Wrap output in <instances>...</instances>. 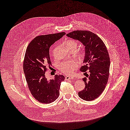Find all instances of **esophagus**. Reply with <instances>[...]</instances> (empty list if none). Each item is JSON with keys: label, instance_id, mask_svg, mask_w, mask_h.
I'll return each instance as SVG.
<instances>
[{"label": "esophagus", "instance_id": "1", "mask_svg": "<svg viewBox=\"0 0 130 130\" xmlns=\"http://www.w3.org/2000/svg\"><path fill=\"white\" fill-rule=\"evenodd\" d=\"M74 77L73 76H67L66 77V80H68V79H73Z\"/></svg>", "mask_w": 130, "mask_h": 130}]
</instances>
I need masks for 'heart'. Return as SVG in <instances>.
<instances>
[{
	"instance_id": "b5f03b06",
	"label": "heart",
	"mask_w": 130,
	"mask_h": 130,
	"mask_svg": "<svg viewBox=\"0 0 130 130\" xmlns=\"http://www.w3.org/2000/svg\"><path fill=\"white\" fill-rule=\"evenodd\" d=\"M66 46L70 51H75L77 47V43L74 40H69L66 43ZM77 56L80 58H84L86 56V51L82 50L77 53ZM78 65V62L75 60L64 61L60 64V70L62 73L67 75L73 73L76 70Z\"/></svg>"
}]
</instances>
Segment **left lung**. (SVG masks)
Returning <instances> with one entry per match:
<instances>
[{
    "label": "left lung",
    "instance_id": "left-lung-1",
    "mask_svg": "<svg viewBox=\"0 0 130 130\" xmlns=\"http://www.w3.org/2000/svg\"><path fill=\"white\" fill-rule=\"evenodd\" d=\"M67 36L80 41L85 46L84 63L86 64L80 69L86 76L83 78L85 88L78 94L84 100H94L104 91L109 79L110 58L107 47L100 37L89 30H75ZM87 70L90 75L87 74Z\"/></svg>",
    "mask_w": 130,
    "mask_h": 130
}]
</instances>
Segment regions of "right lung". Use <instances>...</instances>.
Masks as SVG:
<instances>
[{
  "mask_svg": "<svg viewBox=\"0 0 130 130\" xmlns=\"http://www.w3.org/2000/svg\"><path fill=\"white\" fill-rule=\"evenodd\" d=\"M66 35L64 32L41 35L35 37L28 44L23 63V69L29 90L39 102L49 104L59 96L63 75H56L54 79L47 80L45 72L52 62L50 48L56 41Z\"/></svg>",
  "mask_w": 130,
  "mask_h": 130,
  "instance_id": "add662e5",
  "label": "right lung"
}]
</instances>
